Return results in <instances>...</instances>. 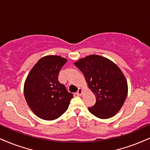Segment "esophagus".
I'll list each match as a JSON object with an SVG mask.
<instances>
[{"mask_svg": "<svg viewBox=\"0 0 150 150\" xmlns=\"http://www.w3.org/2000/svg\"><path fill=\"white\" fill-rule=\"evenodd\" d=\"M83 92V89H82V88H79L78 91H77L76 93V95H79V96H80V95H82Z\"/></svg>", "mask_w": 150, "mask_h": 150, "instance_id": "obj_1", "label": "esophagus"}]
</instances>
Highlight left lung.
<instances>
[{
  "instance_id": "8db88e82",
  "label": "left lung",
  "mask_w": 150,
  "mask_h": 150,
  "mask_svg": "<svg viewBox=\"0 0 150 150\" xmlns=\"http://www.w3.org/2000/svg\"><path fill=\"white\" fill-rule=\"evenodd\" d=\"M74 64L83 74L88 88L96 97L95 104L88 108L89 111L101 119L115 115L128 93L127 81L119 67L98 55H88Z\"/></svg>"
}]
</instances>
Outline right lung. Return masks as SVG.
Masks as SVG:
<instances>
[{
    "label": "right lung",
    "mask_w": 150,
    "mask_h": 150,
    "mask_svg": "<svg viewBox=\"0 0 150 150\" xmlns=\"http://www.w3.org/2000/svg\"><path fill=\"white\" fill-rule=\"evenodd\" d=\"M67 60L59 55L40 58L29 72L23 92L25 101L38 117L53 120L67 110L73 95L58 81L59 72Z\"/></svg>",
    "instance_id": "add662e5"
}]
</instances>
